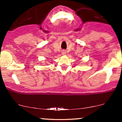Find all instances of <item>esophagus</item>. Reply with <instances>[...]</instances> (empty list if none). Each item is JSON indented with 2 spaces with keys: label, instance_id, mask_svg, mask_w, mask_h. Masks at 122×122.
I'll return each instance as SVG.
<instances>
[{
  "label": "esophagus",
  "instance_id": "1",
  "mask_svg": "<svg viewBox=\"0 0 122 122\" xmlns=\"http://www.w3.org/2000/svg\"><path fill=\"white\" fill-rule=\"evenodd\" d=\"M62 55H66V51H64V50L62 51Z\"/></svg>",
  "mask_w": 122,
  "mask_h": 122
}]
</instances>
